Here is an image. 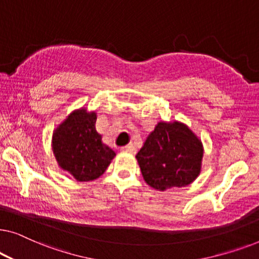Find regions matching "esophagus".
Returning <instances> with one entry per match:
<instances>
[{"instance_id":"34e87169","label":"esophagus","mask_w":259,"mask_h":259,"mask_svg":"<svg viewBox=\"0 0 259 259\" xmlns=\"http://www.w3.org/2000/svg\"><path fill=\"white\" fill-rule=\"evenodd\" d=\"M120 150L130 152V153H136V147H134L133 145H126V146H122Z\"/></svg>"}]
</instances>
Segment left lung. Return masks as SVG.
<instances>
[{"mask_svg":"<svg viewBox=\"0 0 259 259\" xmlns=\"http://www.w3.org/2000/svg\"><path fill=\"white\" fill-rule=\"evenodd\" d=\"M201 140L179 121L158 122L136 155L144 180L155 190L184 187L201 169Z\"/></svg>","mask_w":259,"mask_h":259,"instance_id":"obj_1","label":"left lung"}]
</instances>
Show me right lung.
Returning <instances> with one entry per match:
<instances>
[{
	"mask_svg": "<svg viewBox=\"0 0 259 259\" xmlns=\"http://www.w3.org/2000/svg\"><path fill=\"white\" fill-rule=\"evenodd\" d=\"M95 122L97 113L80 108L70 113L53 132L52 147L56 161L77 182L99 178L115 157V152L102 143Z\"/></svg>",
	"mask_w": 259,
	"mask_h": 259,
	"instance_id": "obj_1",
	"label": "right lung"
}]
</instances>
